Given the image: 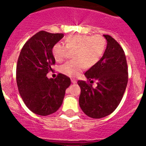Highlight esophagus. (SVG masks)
<instances>
[{
  "instance_id": "esophagus-1",
  "label": "esophagus",
  "mask_w": 146,
  "mask_h": 146,
  "mask_svg": "<svg viewBox=\"0 0 146 146\" xmlns=\"http://www.w3.org/2000/svg\"><path fill=\"white\" fill-rule=\"evenodd\" d=\"M71 80H72V83H76V82H77V80H74V79H72Z\"/></svg>"
}]
</instances>
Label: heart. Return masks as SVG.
<instances>
[{
  "mask_svg": "<svg viewBox=\"0 0 146 146\" xmlns=\"http://www.w3.org/2000/svg\"><path fill=\"white\" fill-rule=\"evenodd\" d=\"M66 46L62 43L55 44L52 47V55L56 61L61 63L67 58L68 50L72 51V58L60 67V72L68 77H76L86 68L97 64L106 49V39L100 35L89 36L74 34L67 37Z\"/></svg>",
  "mask_w": 146,
  "mask_h": 146,
  "instance_id": "heart-1",
  "label": "heart"
}]
</instances>
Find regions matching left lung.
Masks as SVG:
<instances>
[{"instance_id": "obj_1", "label": "left lung", "mask_w": 146, "mask_h": 146, "mask_svg": "<svg viewBox=\"0 0 146 146\" xmlns=\"http://www.w3.org/2000/svg\"><path fill=\"white\" fill-rule=\"evenodd\" d=\"M103 36L108 44L102 58L85 73L88 82H77L81 89L80 107L93 118H104L116 109L128 82V67L123 48L112 36ZM94 81H97L96 88L90 84Z\"/></svg>"}]
</instances>
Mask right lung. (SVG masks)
<instances>
[{
  "label": "right lung",
  "instance_id": "obj_1",
  "mask_svg": "<svg viewBox=\"0 0 146 146\" xmlns=\"http://www.w3.org/2000/svg\"><path fill=\"white\" fill-rule=\"evenodd\" d=\"M63 37L64 33L38 32L25 42L18 58V90L27 108L35 114L44 116L57 111L71 85L70 78L63 74L55 79L47 77L55 64L52 47Z\"/></svg>",
  "mask_w": 146,
  "mask_h": 146
}]
</instances>
